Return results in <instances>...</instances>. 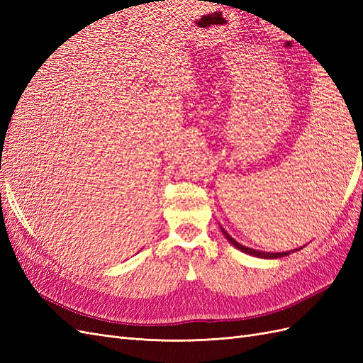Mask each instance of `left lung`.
<instances>
[{
  "mask_svg": "<svg viewBox=\"0 0 363 363\" xmlns=\"http://www.w3.org/2000/svg\"><path fill=\"white\" fill-rule=\"evenodd\" d=\"M221 230H223V235L227 238V240H228L230 244L235 245L238 250L247 252V255L256 256V257H263V259H277V257H284V256H288V255H289V251H288V252H265V251L252 250V248H248V247H245V245H240L239 242H236V240L225 232V230H224L223 227H221Z\"/></svg>",
  "mask_w": 363,
  "mask_h": 363,
  "instance_id": "8db88e82",
  "label": "left lung"
}]
</instances>
